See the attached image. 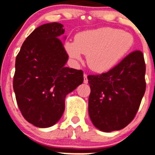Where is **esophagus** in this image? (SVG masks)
Here are the masks:
<instances>
[{"instance_id":"esophagus-1","label":"esophagus","mask_w":155,"mask_h":155,"mask_svg":"<svg viewBox=\"0 0 155 155\" xmlns=\"http://www.w3.org/2000/svg\"><path fill=\"white\" fill-rule=\"evenodd\" d=\"M84 84H87L88 83V80H87V75L84 74Z\"/></svg>"}]
</instances>
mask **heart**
Wrapping results in <instances>:
<instances>
[{"mask_svg": "<svg viewBox=\"0 0 155 155\" xmlns=\"http://www.w3.org/2000/svg\"><path fill=\"white\" fill-rule=\"evenodd\" d=\"M133 45L134 37L129 32L104 27L79 32L75 43H66L65 49L75 60H81V53L87 55L89 68L96 72H104L115 66Z\"/></svg>", "mask_w": 155, "mask_h": 155, "instance_id": "heart-1", "label": "heart"}]
</instances>
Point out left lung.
Returning <instances> with one entry per match:
<instances>
[{"instance_id":"obj_1","label":"left lung","mask_w":155,"mask_h":155,"mask_svg":"<svg viewBox=\"0 0 155 155\" xmlns=\"http://www.w3.org/2000/svg\"><path fill=\"white\" fill-rule=\"evenodd\" d=\"M143 52H130L110 71L87 76L90 119L104 132L121 130L134 119L146 91Z\"/></svg>"}]
</instances>
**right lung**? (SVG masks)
Listing matches in <instances>:
<instances>
[{
	"mask_svg": "<svg viewBox=\"0 0 155 155\" xmlns=\"http://www.w3.org/2000/svg\"><path fill=\"white\" fill-rule=\"evenodd\" d=\"M64 25L36 28L17 54L13 90L19 109L37 127L56 124L65 108V97L84 82V71L65 67L68 55L62 38Z\"/></svg>",
	"mask_w": 155,
	"mask_h": 155,
	"instance_id": "add662e5",
	"label": "right lung"
}]
</instances>
